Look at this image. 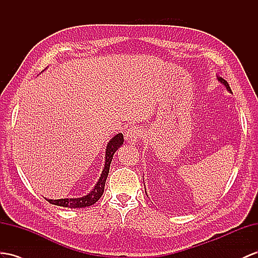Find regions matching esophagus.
I'll list each match as a JSON object with an SVG mask.
<instances>
[{
	"label": "esophagus",
	"mask_w": 258,
	"mask_h": 258,
	"mask_svg": "<svg viewBox=\"0 0 258 258\" xmlns=\"http://www.w3.org/2000/svg\"><path fill=\"white\" fill-rule=\"evenodd\" d=\"M142 131L140 127L137 126H132L130 127L126 132H125V141H126L128 144H136V142L140 140L142 136Z\"/></svg>",
	"instance_id": "esophagus-1"
}]
</instances>
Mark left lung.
Wrapping results in <instances>:
<instances>
[{
    "label": "left lung",
    "instance_id": "obj_1",
    "mask_svg": "<svg viewBox=\"0 0 258 258\" xmlns=\"http://www.w3.org/2000/svg\"><path fill=\"white\" fill-rule=\"evenodd\" d=\"M218 81H219L220 83H222L224 86H226V88H227L229 91H231V88H230V86H229V84H228L227 81H224V79L221 78V77H218Z\"/></svg>",
    "mask_w": 258,
    "mask_h": 258
}]
</instances>
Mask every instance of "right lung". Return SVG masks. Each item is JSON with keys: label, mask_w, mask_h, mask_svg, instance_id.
I'll use <instances>...</instances> for the list:
<instances>
[{"label": "right lung", "mask_w": 258, "mask_h": 258, "mask_svg": "<svg viewBox=\"0 0 258 258\" xmlns=\"http://www.w3.org/2000/svg\"><path fill=\"white\" fill-rule=\"evenodd\" d=\"M123 134L118 133L116 134L112 140L108 143L107 149H105V164L103 171L101 173L100 179H99L98 183L94 189L91 190L89 194H87L84 197L79 198H62V200H47L50 204L56 205V206H62V207H69V208H83V207H88L94 205L96 202H98L99 198L101 197L104 190V184L107 181V177L109 174L110 170V164L112 159H113V155L117 148L123 144Z\"/></svg>", "instance_id": "add662e5"}]
</instances>
